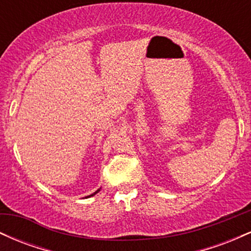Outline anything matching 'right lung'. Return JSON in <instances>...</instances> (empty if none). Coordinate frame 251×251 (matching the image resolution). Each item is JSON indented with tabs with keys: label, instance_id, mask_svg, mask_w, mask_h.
I'll return each instance as SVG.
<instances>
[{
	"label": "right lung",
	"instance_id": "1",
	"mask_svg": "<svg viewBox=\"0 0 251 251\" xmlns=\"http://www.w3.org/2000/svg\"><path fill=\"white\" fill-rule=\"evenodd\" d=\"M100 191V189L99 190H97V191L96 192H94V194H92V195H89V196H87V197H92V196H94V195H96V194H98V192H99Z\"/></svg>",
	"mask_w": 251,
	"mask_h": 251
}]
</instances>
